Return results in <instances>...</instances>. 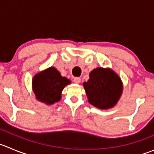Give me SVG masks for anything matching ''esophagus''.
I'll return each mask as SVG.
<instances>
[{"label":"esophagus","mask_w":154,"mask_h":154,"mask_svg":"<svg viewBox=\"0 0 154 154\" xmlns=\"http://www.w3.org/2000/svg\"><path fill=\"white\" fill-rule=\"evenodd\" d=\"M73 80H74V82L75 83H80V81H81V79H80V77H74V79H73Z\"/></svg>","instance_id":"34e87169"}]
</instances>
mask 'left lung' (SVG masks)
<instances>
[{"mask_svg":"<svg viewBox=\"0 0 154 154\" xmlns=\"http://www.w3.org/2000/svg\"><path fill=\"white\" fill-rule=\"evenodd\" d=\"M89 102L100 109H108L117 104L123 91L119 76L110 69L98 68L83 83Z\"/></svg>","mask_w":154,"mask_h":154,"instance_id":"8db88e82","label":"left lung"}]
</instances>
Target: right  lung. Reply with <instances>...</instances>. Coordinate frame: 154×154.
Masks as SVG:
<instances>
[{
  "label": "right lung",
  "instance_id": "obj_1",
  "mask_svg": "<svg viewBox=\"0 0 154 154\" xmlns=\"http://www.w3.org/2000/svg\"><path fill=\"white\" fill-rule=\"evenodd\" d=\"M71 83L62 77L55 68H50L34 76L33 90L37 99L47 104H52L61 99V93L65 86Z\"/></svg>",
  "mask_w": 154,
  "mask_h": 154
}]
</instances>
